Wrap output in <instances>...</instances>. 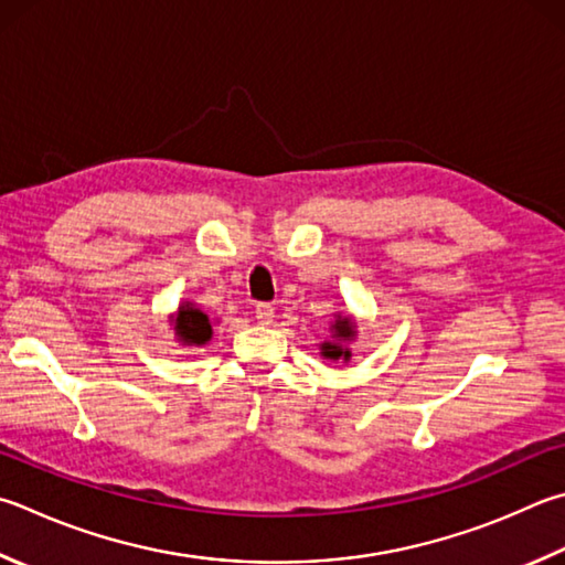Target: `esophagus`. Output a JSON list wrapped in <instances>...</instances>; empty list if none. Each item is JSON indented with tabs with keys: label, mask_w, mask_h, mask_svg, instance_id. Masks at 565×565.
<instances>
[{
	"label": "esophagus",
	"mask_w": 565,
	"mask_h": 565,
	"mask_svg": "<svg viewBox=\"0 0 565 565\" xmlns=\"http://www.w3.org/2000/svg\"><path fill=\"white\" fill-rule=\"evenodd\" d=\"M254 316L262 326H269V323H274V306L271 303H256Z\"/></svg>",
	"instance_id": "34e87169"
}]
</instances>
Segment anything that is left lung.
I'll use <instances>...</instances> for the list:
<instances>
[{"label": "left lung", "mask_w": 565, "mask_h": 565, "mask_svg": "<svg viewBox=\"0 0 565 565\" xmlns=\"http://www.w3.org/2000/svg\"><path fill=\"white\" fill-rule=\"evenodd\" d=\"M358 338V321L351 313H333L331 321V338L323 343H318L321 348V355L326 361H351V345Z\"/></svg>", "instance_id": "1"}]
</instances>
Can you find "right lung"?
<instances>
[{
  "mask_svg": "<svg viewBox=\"0 0 565 565\" xmlns=\"http://www.w3.org/2000/svg\"><path fill=\"white\" fill-rule=\"evenodd\" d=\"M168 321L180 345H204L212 341V318L194 301H180Z\"/></svg>",
  "mask_w": 565,
  "mask_h": 565,
  "instance_id": "1",
  "label": "right lung"
}]
</instances>
